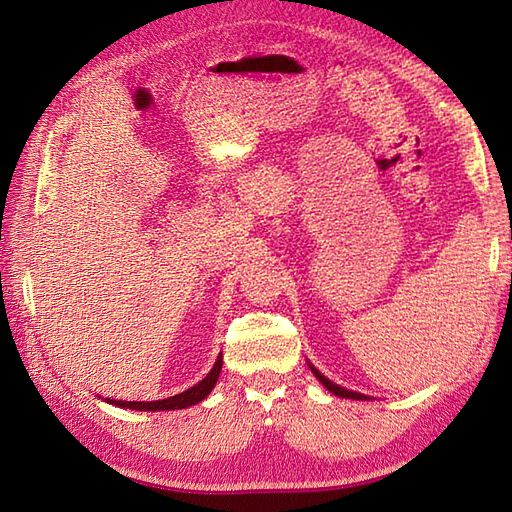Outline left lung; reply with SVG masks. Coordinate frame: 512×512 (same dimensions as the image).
I'll return each instance as SVG.
<instances>
[{
    "mask_svg": "<svg viewBox=\"0 0 512 512\" xmlns=\"http://www.w3.org/2000/svg\"><path fill=\"white\" fill-rule=\"evenodd\" d=\"M308 365H310V363H308ZM310 369H312V374L321 380L323 387L328 389V391H332L334 396H341V398H352V400H367V396H365V394H358V391H350V389H345V387H341V385L332 383V380H330V378H325V376L319 372L317 367H312V365H310Z\"/></svg>",
    "mask_w": 512,
    "mask_h": 512,
    "instance_id": "left-lung-1",
    "label": "left lung"
}]
</instances>
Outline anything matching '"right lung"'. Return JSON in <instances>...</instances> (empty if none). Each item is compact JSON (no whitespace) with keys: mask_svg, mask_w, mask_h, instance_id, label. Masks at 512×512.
Masks as SVG:
<instances>
[{"mask_svg":"<svg viewBox=\"0 0 512 512\" xmlns=\"http://www.w3.org/2000/svg\"><path fill=\"white\" fill-rule=\"evenodd\" d=\"M222 372V354L217 356V361L213 365V369L209 374H206L198 385L189 387L187 391H182V394H176L171 398H162V400H151V402H136V400H110L105 398L110 405L116 407H125V409H136V411H169V409H187L191 405H198L200 400H204L206 396L211 394V389L215 387L217 378H220Z\"/></svg>","mask_w":512,"mask_h":512,"instance_id":"add662e5","label":"right lung"}]
</instances>
